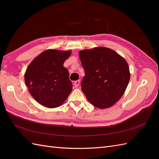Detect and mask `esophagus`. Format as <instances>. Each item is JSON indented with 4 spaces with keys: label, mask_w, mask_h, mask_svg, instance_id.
I'll list each match as a JSON object with an SVG mask.
<instances>
[{
    "label": "esophagus",
    "mask_w": 159,
    "mask_h": 159,
    "mask_svg": "<svg viewBox=\"0 0 159 159\" xmlns=\"http://www.w3.org/2000/svg\"><path fill=\"white\" fill-rule=\"evenodd\" d=\"M80 84V80H76L75 82H74V86H75V87H78L79 85Z\"/></svg>",
    "instance_id": "34e87169"
}]
</instances>
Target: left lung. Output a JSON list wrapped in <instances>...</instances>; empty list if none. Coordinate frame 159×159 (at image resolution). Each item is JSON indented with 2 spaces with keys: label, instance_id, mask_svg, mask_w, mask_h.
<instances>
[{
  "label": "left lung",
  "instance_id": "left-lung-1",
  "mask_svg": "<svg viewBox=\"0 0 159 159\" xmlns=\"http://www.w3.org/2000/svg\"><path fill=\"white\" fill-rule=\"evenodd\" d=\"M85 76L81 89L89 102L99 109L114 105L126 91L130 73L124 57L106 47L80 50Z\"/></svg>",
  "mask_w": 159,
  "mask_h": 159
}]
</instances>
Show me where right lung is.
I'll return each instance as SVG.
<instances>
[{
	"instance_id": "right-lung-1",
	"label": "right lung",
	"mask_w": 159,
	"mask_h": 159,
	"mask_svg": "<svg viewBox=\"0 0 159 159\" xmlns=\"http://www.w3.org/2000/svg\"><path fill=\"white\" fill-rule=\"evenodd\" d=\"M71 50L48 49L33 59L26 70L25 80L31 95L48 108L62 105L72 90L69 72L63 63Z\"/></svg>"
}]
</instances>
